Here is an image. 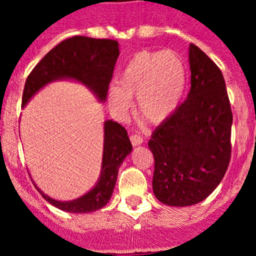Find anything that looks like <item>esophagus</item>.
Listing matches in <instances>:
<instances>
[{"mask_svg": "<svg viewBox=\"0 0 256 256\" xmlns=\"http://www.w3.org/2000/svg\"><path fill=\"white\" fill-rule=\"evenodd\" d=\"M130 141H131V144H134V146H138V144H141L144 142L142 138H141L140 135H138V134L130 135Z\"/></svg>", "mask_w": 256, "mask_h": 256, "instance_id": "34e87169", "label": "esophagus"}]
</instances>
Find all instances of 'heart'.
Listing matches in <instances>:
<instances>
[{"label":"heart","mask_w":256,"mask_h":256,"mask_svg":"<svg viewBox=\"0 0 256 256\" xmlns=\"http://www.w3.org/2000/svg\"><path fill=\"white\" fill-rule=\"evenodd\" d=\"M109 90V104L124 115L138 96V114L150 124L166 121L180 106L187 86V68L171 50H141L126 63Z\"/></svg>","instance_id":"obj_1"}]
</instances>
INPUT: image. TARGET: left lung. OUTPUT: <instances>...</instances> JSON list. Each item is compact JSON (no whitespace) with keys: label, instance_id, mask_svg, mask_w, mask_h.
I'll return each mask as SVG.
<instances>
[{"label":"left lung","instance_id":"1","mask_svg":"<svg viewBox=\"0 0 256 256\" xmlns=\"http://www.w3.org/2000/svg\"><path fill=\"white\" fill-rule=\"evenodd\" d=\"M188 98L152 134V188L167 206L202 202L220 183L232 154V114L223 74L196 44L190 46Z\"/></svg>","mask_w":256,"mask_h":256}]
</instances>
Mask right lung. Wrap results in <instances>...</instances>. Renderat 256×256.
<instances>
[{
    "mask_svg": "<svg viewBox=\"0 0 256 256\" xmlns=\"http://www.w3.org/2000/svg\"><path fill=\"white\" fill-rule=\"evenodd\" d=\"M118 54V43L114 40L74 36L62 40L43 56L27 76L23 89L22 106L46 84L63 78L82 82L102 102L106 99ZM131 150L132 144L125 128L112 120L106 121L104 124L102 176L89 193L72 202H59L37 190L47 202L64 212L88 213L98 210L109 202L118 180V167Z\"/></svg>",
    "mask_w": 256,
    "mask_h": 256,
    "instance_id": "right-lung-1",
    "label": "right lung"
}]
</instances>
